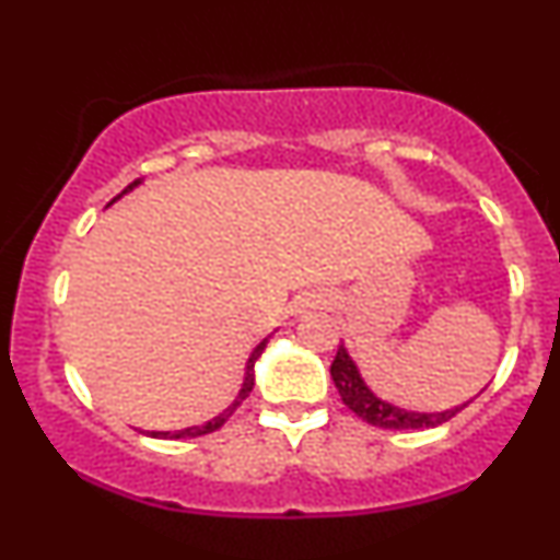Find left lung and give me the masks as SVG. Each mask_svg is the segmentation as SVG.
<instances>
[{
	"mask_svg": "<svg viewBox=\"0 0 560 560\" xmlns=\"http://www.w3.org/2000/svg\"><path fill=\"white\" fill-rule=\"evenodd\" d=\"M331 378L337 384L339 397L358 419L369 421L371 427L378 429H429L440 427L453 419L458 410H464L466 405L453 410H442V413H419V410H405L397 408V405L384 402L382 397H376L374 392L365 387V382L358 374V365L352 363V358L347 355L345 345H339L337 358L331 363Z\"/></svg>",
	"mask_w": 560,
	"mask_h": 560,
	"instance_id": "obj_1",
	"label": "left lung"
}]
</instances>
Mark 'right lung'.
Returning <instances> with one entry per match:
<instances>
[{
  "mask_svg": "<svg viewBox=\"0 0 560 560\" xmlns=\"http://www.w3.org/2000/svg\"><path fill=\"white\" fill-rule=\"evenodd\" d=\"M139 182H141V178H137V182H133V184H128L126 189H124V195H126L128 189H133V186H137ZM118 197H120V195H118ZM266 345H268V339H262V342L253 350V355H249V361H247V369H244V384H242L240 395H236V400L231 402L229 408L223 410L221 416H215V419H210L208 423H202V427H189V429H182V432H152L150 436H163V440H186V436H202V434L215 432V429H221L223 423H226V421L231 419V413H234V410L240 408V405H242L244 400H247L249 392H253V387H255V361H258L260 352L266 350Z\"/></svg>",
  "mask_w": 560,
  "mask_h": 560,
  "instance_id": "1",
  "label": "right lung"
}]
</instances>
